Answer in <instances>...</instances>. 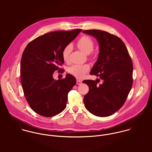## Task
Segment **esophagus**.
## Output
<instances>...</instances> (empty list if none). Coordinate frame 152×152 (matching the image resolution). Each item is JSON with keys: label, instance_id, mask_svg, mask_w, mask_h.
Wrapping results in <instances>:
<instances>
[{"label": "esophagus", "instance_id": "1", "mask_svg": "<svg viewBox=\"0 0 152 152\" xmlns=\"http://www.w3.org/2000/svg\"><path fill=\"white\" fill-rule=\"evenodd\" d=\"M81 83H82V81H81V80H79V79H77V84L80 85V84H81Z\"/></svg>", "mask_w": 152, "mask_h": 152}]
</instances>
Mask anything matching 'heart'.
Returning <instances> with one entry per match:
<instances>
[{
    "instance_id": "obj_1",
    "label": "heart",
    "mask_w": 152,
    "mask_h": 152,
    "mask_svg": "<svg viewBox=\"0 0 152 152\" xmlns=\"http://www.w3.org/2000/svg\"><path fill=\"white\" fill-rule=\"evenodd\" d=\"M77 45L83 52L88 54L91 57L95 55L93 51L94 47V43L93 40L88 36H81L77 42ZM71 47L70 45H67L62 51V58L64 62H68L69 60V55ZM90 66L88 64H74L68 68V71L71 74L77 78H82L89 71Z\"/></svg>"
}]
</instances>
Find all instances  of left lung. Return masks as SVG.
<instances>
[{
    "label": "left lung",
    "mask_w": 152,
    "mask_h": 152,
    "mask_svg": "<svg viewBox=\"0 0 152 152\" xmlns=\"http://www.w3.org/2000/svg\"><path fill=\"white\" fill-rule=\"evenodd\" d=\"M84 33L95 37L99 45L98 61L90 74L99 77L102 83L84 80L89 91L84 102L87 110L100 117L108 116L125 104L133 85V63L128 49L116 36L99 30H88Z\"/></svg>",
    "instance_id": "8db88e82"
}]
</instances>
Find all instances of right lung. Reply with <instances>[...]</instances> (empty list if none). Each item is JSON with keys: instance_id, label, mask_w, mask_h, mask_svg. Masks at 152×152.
<instances>
[{"instance_id": "obj_1", "label": "right lung", "mask_w": 152, "mask_h": 152, "mask_svg": "<svg viewBox=\"0 0 152 152\" xmlns=\"http://www.w3.org/2000/svg\"><path fill=\"white\" fill-rule=\"evenodd\" d=\"M82 31H56L40 36L26 47L20 63V78L24 96L37 114L51 117L66 107L68 94L76 84L75 78L66 74L54 80L53 73L63 70V48Z\"/></svg>"}]
</instances>
